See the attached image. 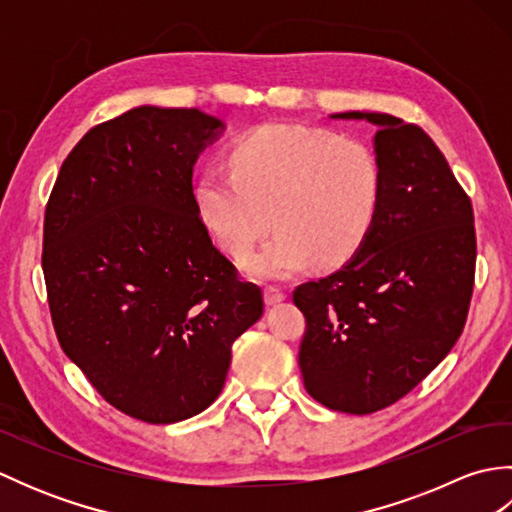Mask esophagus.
<instances>
[{
	"mask_svg": "<svg viewBox=\"0 0 512 512\" xmlns=\"http://www.w3.org/2000/svg\"><path fill=\"white\" fill-rule=\"evenodd\" d=\"M286 299V292L277 288V286H266L264 290V301L268 303V306H277V303H281Z\"/></svg>",
	"mask_w": 512,
	"mask_h": 512,
	"instance_id": "esophagus-1",
	"label": "esophagus"
}]
</instances>
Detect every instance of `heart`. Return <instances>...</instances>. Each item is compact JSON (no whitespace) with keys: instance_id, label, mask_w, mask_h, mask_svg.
Masks as SVG:
<instances>
[{"instance_id":"heart-1","label":"heart","mask_w":512,"mask_h":512,"mask_svg":"<svg viewBox=\"0 0 512 512\" xmlns=\"http://www.w3.org/2000/svg\"><path fill=\"white\" fill-rule=\"evenodd\" d=\"M224 167H206L193 184L202 222L228 255L244 257L255 279H288L317 262L341 266L361 250L383 200V167L356 138L319 129L264 125L237 140Z\"/></svg>"}]
</instances>
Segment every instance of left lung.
<instances>
[{
    "mask_svg": "<svg viewBox=\"0 0 512 512\" xmlns=\"http://www.w3.org/2000/svg\"><path fill=\"white\" fill-rule=\"evenodd\" d=\"M330 118L376 129L385 187L361 250L292 295L306 317L299 367L314 400L363 416L409 394L460 339L475 275L473 206L418 125L378 112Z\"/></svg>",
    "mask_w": 512,
    "mask_h": 512,
    "instance_id": "1",
    "label": "left lung"
}]
</instances>
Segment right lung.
Listing matches in <instances>:
<instances>
[{
  "instance_id": "right-lung-1",
  "label": "right lung",
  "mask_w": 512,
  "mask_h": 512,
  "mask_svg": "<svg viewBox=\"0 0 512 512\" xmlns=\"http://www.w3.org/2000/svg\"><path fill=\"white\" fill-rule=\"evenodd\" d=\"M226 125L140 105L92 127L61 165L43 277L70 361L123 413L171 424L220 396L239 334L264 314L193 200V165Z\"/></svg>"
}]
</instances>
